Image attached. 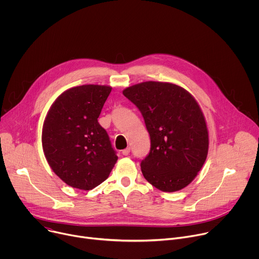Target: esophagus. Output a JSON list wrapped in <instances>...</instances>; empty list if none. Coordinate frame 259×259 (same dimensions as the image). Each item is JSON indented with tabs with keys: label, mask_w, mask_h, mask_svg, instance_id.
Listing matches in <instances>:
<instances>
[{
	"label": "esophagus",
	"mask_w": 259,
	"mask_h": 259,
	"mask_svg": "<svg viewBox=\"0 0 259 259\" xmlns=\"http://www.w3.org/2000/svg\"><path fill=\"white\" fill-rule=\"evenodd\" d=\"M122 154H123L124 156H128V155L130 154V147H126L125 150L122 151Z\"/></svg>",
	"instance_id": "34e87169"
}]
</instances>
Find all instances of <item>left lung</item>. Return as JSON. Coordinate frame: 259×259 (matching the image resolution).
Masks as SVG:
<instances>
[{
    "label": "left lung",
    "instance_id": "8db88e82",
    "mask_svg": "<svg viewBox=\"0 0 259 259\" xmlns=\"http://www.w3.org/2000/svg\"><path fill=\"white\" fill-rule=\"evenodd\" d=\"M140 110L151 137V151L141 172L166 193L188 187L202 169L209 134L202 109L184 88L168 82H142L123 90Z\"/></svg>",
    "mask_w": 259,
    "mask_h": 259
}]
</instances>
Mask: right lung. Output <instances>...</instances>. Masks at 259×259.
<instances>
[{"instance_id": "obj_1", "label": "right lung", "mask_w": 259, "mask_h": 259, "mask_svg": "<svg viewBox=\"0 0 259 259\" xmlns=\"http://www.w3.org/2000/svg\"><path fill=\"white\" fill-rule=\"evenodd\" d=\"M112 87L83 85L62 92L50 106L42 145L53 172L67 186L90 191L103 182L118 157L97 119Z\"/></svg>"}]
</instances>
